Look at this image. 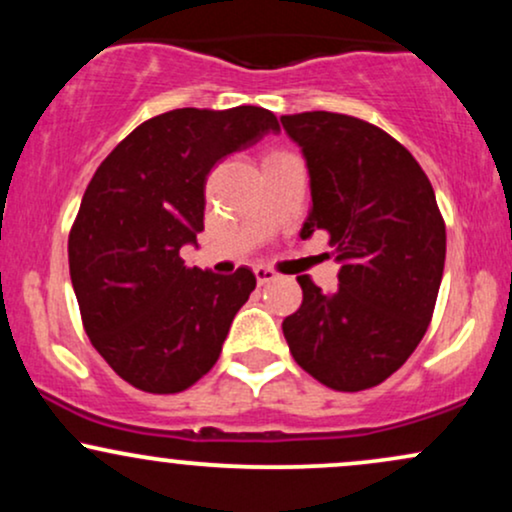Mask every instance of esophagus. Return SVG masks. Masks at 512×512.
<instances>
[{"label": "esophagus", "mask_w": 512, "mask_h": 512, "mask_svg": "<svg viewBox=\"0 0 512 512\" xmlns=\"http://www.w3.org/2000/svg\"><path fill=\"white\" fill-rule=\"evenodd\" d=\"M255 279H257V284L264 286V284H269V281L276 279V272L269 267H255Z\"/></svg>", "instance_id": "obj_1"}]
</instances>
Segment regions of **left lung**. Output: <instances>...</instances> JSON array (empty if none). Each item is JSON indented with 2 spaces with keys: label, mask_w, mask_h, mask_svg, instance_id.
I'll return each instance as SVG.
<instances>
[{
  "label": "left lung",
  "mask_w": 512,
  "mask_h": 512,
  "mask_svg": "<svg viewBox=\"0 0 512 512\" xmlns=\"http://www.w3.org/2000/svg\"><path fill=\"white\" fill-rule=\"evenodd\" d=\"M310 175L301 228L330 233L339 289L298 276L303 303L281 325L305 373L339 392L368 390L414 354L428 330L445 267L436 192L397 139L351 115L281 117Z\"/></svg>",
  "instance_id": "1"
}]
</instances>
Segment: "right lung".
I'll return each mask as SVG.
<instances>
[{"label":"right lung","mask_w":512,"mask_h":512,"mask_svg":"<svg viewBox=\"0 0 512 512\" xmlns=\"http://www.w3.org/2000/svg\"><path fill=\"white\" fill-rule=\"evenodd\" d=\"M279 132L255 105L180 108L127 134L88 182L69 233V274L84 330L108 366L154 395L214 368L255 274L185 267L204 231V185L228 154Z\"/></svg>","instance_id":"right-lung-1"}]
</instances>
